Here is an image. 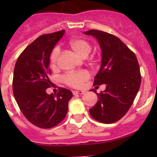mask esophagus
<instances>
[{
  "label": "esophagus",
  "mask_w": 157,
  "mask_h": 157,
  "mask_svg": "<svg viewBox=\"0 0 157 157\" xmlns=\"http://www.w3.org/2000/svg\"><path fill=\"white\" fill-rule=\"evenodd\" d=\"M83 93H84V92L80 91V90H79V91H73V94L74 95H82Z\"/></svg>",
  "instance_id": "34e87169"
}]
</instances>
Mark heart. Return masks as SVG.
I'll use <instances>...</instances> for the list:
<instances>
[{
	"mask_svg": "<svg viewBox=\"0 0 157 157\" xmlns=\"http://www.w3.org/2000/svg\"><path fill=\"white\" fill-rule=\"evenodd\" d=\"M69 47L75 55L82 58H86L91 51V45H90V43L80 39L71 40L69 42ZM58 56H59V52L57 49H55L50 56V64L53 68L56 67ZM89 77H90V74H88V72L82 71L80 72L70 73V74H66L63 77V80L66 84L69 86L79 87V86H81L83 83L88 80Z\"/></svg>",
	"mask_w": 157,
	"mask_h": 157,
	"instance_id": "b5f03b06",
	"label": "heart"
}]
</instances>
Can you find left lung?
Returning <instances> with one entry per match:
<instances>
[{
  "instance_id": "8db88e82",
  "label": "left lung",
  "mask_w": 157,
  "mask_h": 157,
  "mask_svg": "<svg viewBox=\"0 0 157 157\" xmlns=\"http://www.w3.org/2000/svg\"><path fill=\"white\" fill-rule=\"evenodd\" d=\"M83 33L96 38L101 48V65L94 85L106 86L99 94L94 91L99 100L90 114L99 122L112 124L127 113L138 93L141 81L138 61L116 36L95 29Z\"/></svg>"
}]
</instances>
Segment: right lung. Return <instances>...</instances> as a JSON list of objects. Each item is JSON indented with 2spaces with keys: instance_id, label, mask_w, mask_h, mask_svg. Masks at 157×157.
Instances as JSON below:
<instances>
[{
  "instance_id": "1",
  "label": "right lung",
  "mask_w": 157,
  "mask_h": 157,
  "mask_svg": "<svg viewBox=\"0 0 157 157\" xmlns=\"http://www.w3.org/2000/svg\"><path fill=\"white\" fill-rule=\"evenodd\" d=\"M65 31L42 35L28 45L19 56L14 67L13 91L18 106L26 119L41 128L59 124L67 115L71 90L59 88L57 94H48L52 82L50 56Z\"/></svg>"
}]
</instances>
